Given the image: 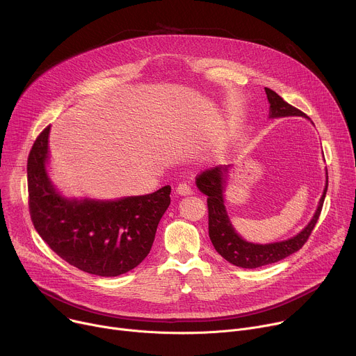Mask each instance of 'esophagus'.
<instances>
[{
  "label": "esophagus",
  "mask_w": 356,
  "mask_h": 356,
  "mask_svg": "<svg viewBox=\"0 0 356 356\" xmlns=\"http://www.w3.org/2000/svg\"><path fill=\"white\" fill-rule=\"evenodd\" d=\"M176 193L179 194V195H191L193 194V188L188 186V184H186V183H180L179 186H177V188H176Z\"/></svg>",
  "instance_id": "34e87169"
}]
</instances>
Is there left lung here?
I'll return each instance as SVG.
<instances>
[{"mask_svg": "<svg viewBox=\"0 0 356 356\" xmlns=\"http://www.w3.org/2000/svg\"><path fill=\"white\" fill-rule=\"evenodd\" d=\"M268 101H269V118H283V117H304L310 120L306 114L294 108L289 103L270 88H265ZM313 124V122H312ZM232 165H220L210 170L202 172L195 184L198 190L209 195V235L220 255L229 264L243 268V269H255L265 265L276 264L291 253L297 252L306 241L309 239L313 228L316 227L321 209L324 204V198L328 187V173L325 168V187L323 195L318 201L317 210L312 217L310 222L304 227L297 235L270 243H255L243 239L236 229L234 228L227 207H225V188L228 184V173Z\"/></svg>", "mask_w": 356, "mask_h": 356, "instance_id": "obj_1", "label": "left lung"}]
</instances>
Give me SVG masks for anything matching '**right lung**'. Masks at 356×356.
I'll return each instance as SVG.
<instances>
[{
  "label": "right lung",
  "instance_id": "obj_1",
  "mask_svg": "<svg viewBox=\"0 0 356 356\" xmlns=\"http://www.w3.org/2000/svg\"><path fill=\"white\" fill-rule=\"evenodd\" d=\"M47 127L28 158L29 211L35 229L74 268L113 277L136 268L155 241L170 204V186L115 200L66 197L49 176Z\"/></svg>",
  "mask_w": 356,
  "mask_h": 356
}]
</instances>
